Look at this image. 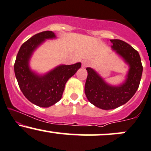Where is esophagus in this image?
Masks as SVG:
<instances>
[{"instance_id":"1","label":"esophagus","mask_w":151,"mask_h":151,"mask_svg":"<svg viewBox=\"0 0 151 151\" xmlns=\"http://www.w3.org/2000/svg\"><path fill=\"white\" fill-rule=\"evenodd\" d=\"M88 64H89V63H88V61H83L82 62V68H85V67H87V66H88Z\"/></svg>"}]
</instances>
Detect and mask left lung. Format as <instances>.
Listing matches in <instances>:
<instances>
[{"instance_id": "left-lung-1", "label": "left lung", "mask_w": 151, "mask_h": 151, "mask_svg": "<svg viewBox=\"0 0 151 151\" xmlns=\"http://www.w3.org/2000/svg\"><path fill=\"white\" fill-rule=\"evenodd\" d=\"M112 50L116 51L127 64L129 71L126 79L119 85H112L93 69L88 67V77L85 86L87 98L92 104L104 110L119 107L129 101L138 89L142 66L138 52L121 40H110Z\"/></svg>"}]
</instances>
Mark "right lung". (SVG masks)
<instances>
[{"mask_svg": "<svg viewBox=\"0 0 151 151\" xmlns=\"http://www.w3.org/2000/svg\"><path fill=\"white\" fill-rule=\"evenodd\" d=\"M56 38L52 31L35 35L22 44L14 63V72L24 96L40 107L47 108L61 100L65 85L81 67V63L61 64L44 74L32 70L29 61L35 50L46 40Z\"/></svg>", "mask_w": 151, "mask_h": 151, "instance_id": "right-lung-1", "label": "right lung"}]
</instances>
